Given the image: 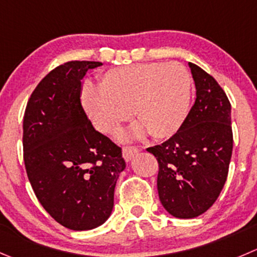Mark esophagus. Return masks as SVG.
<instances>
[{
  "label": "esophagus",
  "mask_w": 257,
  "mask_h": 257,
  "mask_svg": "<svg viewBox=\"0 0 257 257\" xmlns=\"http://www.w3.org/2000/svg\"><path fill=\"white\" fill-rule=\"evenodd\" d=\"M139 152L138 148H136V147H132V146H126V147H123V157L124 159H125L126 162L131 161L132 158H133L134 156H136L137 153Z\"/></svg>",
  "instance_id": "esophagus-1"
}]
</instances>
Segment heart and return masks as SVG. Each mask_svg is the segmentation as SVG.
<instances>
[{"label":"heart","mask_w":257,"mask_h":257,"mask_svg":"<svg viewBox=\"0 0 257 257\" xmlns=\"http://www.w3.org/2000/svg\"><path fill=\"white\" fill-rule=\"evenodd\" d=\"M192 78L179 62H146L111 69L99 76V85L85 84L81 103L94 125L114 134L133 114L136 136L146 131L154 138H169L189 113Z\"/></svg>","instance_id":"1"}]
</instances>
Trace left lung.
Returning <instances> with one entry per match:
<instances>
[{"instance_id":"left-lung-1","label":"left lung","mask_w":257,"mask_h":257,"mask_svg":"<svg viewBox=\"0 0 257 257\" xmlns=\"http://www.w3.org/2000/svg\"><path fill=\"white\" fill-rule=\"evenodd\" d=\"M196 100L176 134L147 151L158 161L163 207L178 218L205 213L220 196L232 156L231 104L213 76L189 62Z\"/></svg>"}]
</instances>
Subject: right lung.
<instances>
[{"mask_svg":"<svg viewBox=\"0 0 257 257\" xmlns=\"http://www.w3.org/2000/svg\"><path fill=\"white\" fill-rule=\"evenodd\" d=\"M98 61H68L35 88L24 115V161L32 189L56 222L75 231L103 225L125 168L121 148L95 131L80 100Z\"/></svg>","mask_w":257,"mask_h":257,"instance_id":"right-lung-1","label":"right lung"}]
</instances>
